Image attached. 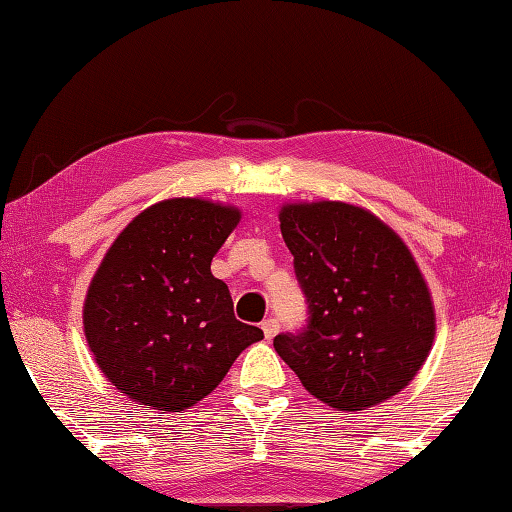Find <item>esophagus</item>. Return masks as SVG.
I'll return each instance as SVG.
<instances>
[{
    "label": "esophagus",
    "mask_w": 512,
    "mask_h": 512,
    "mask_svg": "<svg viewBox=\"0 0 512 512\" xmlns=\"http://www.w3.org/2000/svg\"><path fill=\"white\" fill-rule=\"evenodd\" d=\"M261 328H263V333H265L267 339H274L276 333H279L281 324H279V321H276V319H265L263 324H261Z\"/></svg>",
    "instance_id": "esophagus-1"
}]
</instances>
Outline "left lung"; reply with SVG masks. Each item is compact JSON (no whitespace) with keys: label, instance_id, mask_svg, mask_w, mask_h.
<instances>
[{"label":"left lung","instance_id":"obj_1","mask_svg":"<svg viewBox=\"0 0 512 512\" xmlns=\"http://www.w3.org/2000/svg\"><path fill=\"white\" fill-rule=\"evenodd\" d=\"M281 233L308 303L306 326L274 337L312 396L360 411L414 380L434 342V308L396 233L360 206L290 204Z\"/></svg>","mask_w":512,"mask_h":512}]
</instances>
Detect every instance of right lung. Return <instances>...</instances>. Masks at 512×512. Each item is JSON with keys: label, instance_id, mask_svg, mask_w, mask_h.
I'll list each match as a JSON object with an SVG mask.
<instances>
[{"label": "right lung", "instance_id": "1", "mask_svg": "<svg viewBox=\"0 0 512 512\" xmlns=\"http://www.w3.org/2000/svg\"><path fill=\"white\" fill-rule=\"evenodd\" d=\"M238 209L195 197L137 215L107 251L85 299V335L116 389L141 405L184 411L218 387L263 330L233 315L211 261Z\"/></svg>", "mask_w": 512, "mask_h": 512}]
</instances>
